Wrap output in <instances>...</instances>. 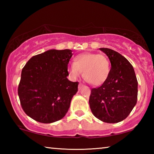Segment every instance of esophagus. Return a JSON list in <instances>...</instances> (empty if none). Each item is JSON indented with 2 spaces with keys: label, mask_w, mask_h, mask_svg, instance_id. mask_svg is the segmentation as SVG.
<instances>
[{
  "label": "esophagus",
  "mask_w": 154,
  "mask_h": 154,
  "mask_svg": "<svg viewBox=\"0 0 154 154\" xmlns=\"http://www.w3.org/2000/svg\"><path fill=\"white\" fill-rule=\"evenodd\" d=\"M83 87V83H79V86H78V90H81V89H82V88Z\"/></svg>",
  "instance_id": "obj_1"
}]
</instances>
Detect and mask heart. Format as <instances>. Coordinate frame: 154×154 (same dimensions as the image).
<instances>
[{
  "label": "heart",
  "mask_w": 154,
  "mask_h": 154,
  "mask_svg": "<svg viewBox=\"0 0 154 154\" xmlns=\"http://www.w3.org/2000/svg\"><path fill=\"white\" fill-rule=\"evenodd\" d=\"M110 69V62L105 55L88 52L75 57L73 64L69 67V72L74 78L79 77L82 72L86 82L98 86L107 79Z\"/></svg>",
  "instance_id": "1"
}]
</instances>
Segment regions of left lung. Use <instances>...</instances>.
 Here are the masks:
<instances>
[{"label": "left lung", "mask_w": 154, "mask_h": 154, "mask_svg": "<svg viewBox=\"0 0 154 154\" xmlns=\"http://www.w3.org/2000/svg\"><path fill=\"white\" fill-rule=\"evenodd\" d=\"M110 60L109 77L103 84L91 90L89 104L96 118L106 123H118L126 119L136 105L138 82L128 60L118 52L100 48Z\"/></svg>", "instance_id": "8db88e82"}]
</instances>
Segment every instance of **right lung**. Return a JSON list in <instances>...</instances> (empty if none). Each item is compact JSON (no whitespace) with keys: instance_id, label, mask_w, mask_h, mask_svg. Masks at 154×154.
<instances>
[{"instance_id":"right-lung-1","label":"right lung","mask_w":154,"mask_h":154,"mask_svg":"<svg viewBox=\"0 0 154 154\" xmlns=\"http://www.w3.org/2000/svg\"><path fill=\"white\" fill-rule=\"evenodd\" d=\"M72 56L71 49H50L32 57L23 68L18 96L30 118L49 124L65 116L79 84L67 79Z\"/></svg>"}]
</instances>
